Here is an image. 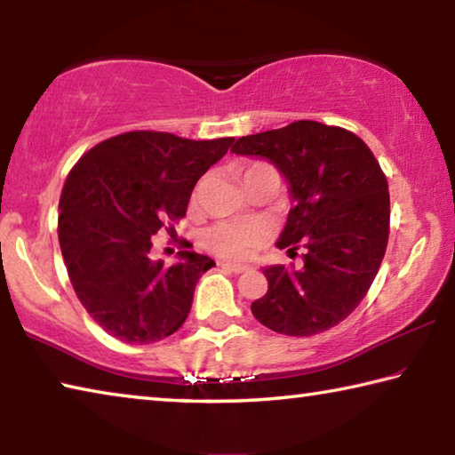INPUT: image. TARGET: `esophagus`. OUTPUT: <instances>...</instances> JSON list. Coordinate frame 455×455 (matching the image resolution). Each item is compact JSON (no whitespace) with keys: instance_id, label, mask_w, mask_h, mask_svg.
<instances>
[{"instance_id":"esophagus-1","label":"esophagus","mask_w":455,"mask_h":455,"mask_svg":"<svg viewBox=\"0 0 455 455\" xmlns=\"http://www.w3.org/2000/svg\"><path fill=\"white\" fill-rule=\"evenodd\" d=\"M220 267H225V268H228V271H233V273H244V271H249V267L246 265H241V263H230V260H220L219 263Z\"/></svg>"}]
</instances>
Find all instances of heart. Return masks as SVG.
Listing matches in <instances>:
<instances>
[{"label": "heart", "instance_id": "1", "mask_svg": "<svg viewBox=\"0 0 455 455\" xmlns=\"http://www.w3.org/2000/svg\"><path fill=\"white\" fill-rule=\"evenodd\" d=\"M265 168H271V166L265 163H251L244 168L243 179L259 171H265ZM204 184H206V179L198 180L195 188V200H198L200 195H203ZM260 243H263V233H260V228L255 225H246V222L222 220V222H217V225H212L211 228H206L204 233V244L209 246L211 251L217 252V255L230 257V259L249 257Z\"/></svg>", "mask_w": 455, "mask_h": 455}]
</instances>
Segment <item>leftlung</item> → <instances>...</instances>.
Masks as SVG:
<instances>
[{
  "label": "left lung",
  "instance_id": "8db88e82",
  "mask_svg": "<svg viewBox=\"0 0 455 455\" xmlns=\"http://www.w3.org/2000/svg\"><path fill=\"white\" fill-rule=\"evenodd\" d=\"M230 152L271 160L289 180L292 206L276 246L303 251L299 267L265 268L255 319L291 337L339 325L363 301L387 249L389 190L373 152L349 130L315 120L243 136Z\"/></svg>",
  "mask_w": 455,
  "mask_h": 455
}]
</instances>
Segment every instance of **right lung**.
<instances>
[{"label": "right lung", "mask_w": 455, "mask_h": 455, "mask_svg": "<svg viewBox=\"0 0 455 455\" xmlns=\"http://www.w3.org/2000/svg\"><path fill=\"white\" fill-rule=\"evenodd\" d=\"M233 142L134 130L96 144L68 174L58 217L61 257L84 309L108 335L156 343L187 321L200 275L214 260L184 243L179 263L166 267L150 259L152 236L176 235L196 180Z\"/></svg>", "instance_id": "right-lung-1"}]
</instances>
